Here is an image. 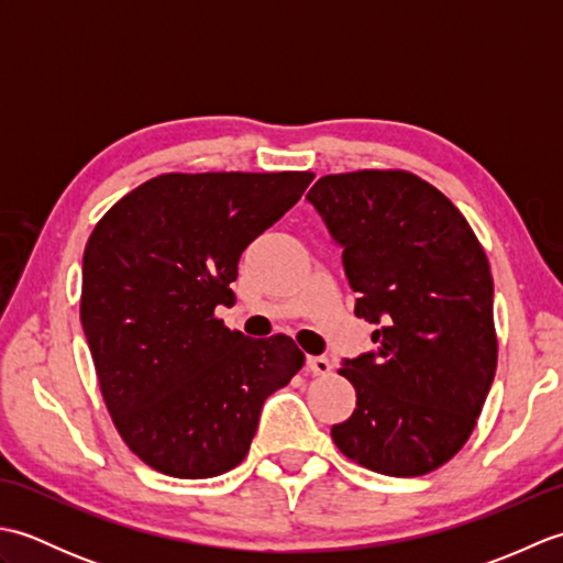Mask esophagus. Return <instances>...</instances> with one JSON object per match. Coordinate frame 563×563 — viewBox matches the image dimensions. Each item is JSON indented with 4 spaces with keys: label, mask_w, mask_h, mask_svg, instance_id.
<instances>
[{
    "label": "esophagus",
    "mask_w": 563,
    "mask_h": 563,
    "mask_svg": "<svg viewBox=\"0 0 563 563\" xmlns=\"http://www.w3.org/2000/svg\"><path fill=\"white\" fill-rule=\"evenodd\" d=\"M307 369L312 375H329L331 373L329 357H324V355H309L307 357Z\"/></svg>",
    "instance_id": "1"
}]
</instances>
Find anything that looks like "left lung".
I'll return each instance as SVG.
<instances>
[{"mask_svg": "<svg viewBox=\"0 0 563 563\" xmlns=\"http://www.w3.org/2000/svg\"><path fill=\"white\" fill-rule=\"evenodd\" d=\"M343 249L355 317L375 349L343 361L355 411L331 428L345 457L421 476L470 440L498 361L494 278L464 214L409 172L321 176L307 194Z\"/></svg>", "mask_w": 563, "mask_h": 563, "instance_id": "left-lung-1", "label": "left lung"}]
</instances>
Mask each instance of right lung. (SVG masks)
I'll use <instances>...</instances> for the list:
<instances>
[{
  "label": "right lung",
  "mask_w": 563,
  "mask_h": 563,
  "mask_svg": "<svg viewBox=\"0 0 563 563\" xmlns=\"http://www.w3.org/2000/svg\"><path fill=\"white\" fill-rule=\"evenodd\" d=\"M314 174H162L103 214L84 249L81 327L125 445L176 479L234 470L261 406L305 365L290 336L249 339L214 317L242 251Z\"/></svg>",
  "instance_id": "obj_1"
}]
</instances>
